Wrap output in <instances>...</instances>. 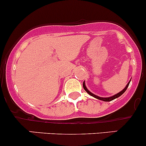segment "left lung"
I'll return each mask as SVG.
<instances>
[{
	"label": "left lung",
	"mask_w": 146,
	"mask_h": 146,
	"mask_svg": "<svg viewBox=\"0 0 146 146\" xmlns=\"http://www.w3.org/2000/svg\"><path fill=\"white\" fill-rule=\"evenodd\" d=\"M130 81H131V80H129V82L128 83H127V85H126V87H125V88H124V90H122V91H121V92H119V93L113 95V96H110V97H106V98L100 97V96H96V95L94 94H92V92H90L88 90H87V87H86V86H85V81H84V82H83V88H84V90H85V91L87 92L89 94H90V95H91V96H93V97L96 98V99H99V100L104 101H112V100H114L115 99H116V98H118V97H119V96H120L121 95H122V94H123L124 92H125L126 91V90H127V87H128L129 85V82H130Z\"/></svg>",
	"instance_id": "1"
}]
</instances>
